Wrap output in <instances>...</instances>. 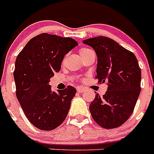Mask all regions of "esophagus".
<instances>
[{
  "instance_id": "1",
  "label": "esophagus",
  "mask_w": 154,
  "mask_h": 154,
  "mask_svg": "<svg viewBox=\"0 0 154 154\" xmlns=\"http://www.w3.org/2000/svg\"><path fill=\"white\" fill-rule=\"evenodd\" d=\"M76 89H77V91H78L79 92H80V93L83 92V90H84V89L82 88V87H78V88H77Z\"/></svg>"
}]
</instances>
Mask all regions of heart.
<instances>
[{
	"instance_id": "obj_1",
	"label": "heart",
	"mask_w": 154,
	"mask_h": 154,
	"mask_svg": "<svg viewBox=\"0 0 154 154\" xmlns=\"http://www.w3.org/2000/svg\"><path fill=\"white\" fill-rule=\"evenodd\" d=\"M91 50L89 49V48H81V49L79 50V53H80V55L82 56V57L85 56V55H86L87 53L89 52Z\"/></svg>"
}]
</instances>
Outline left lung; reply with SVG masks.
Segmentation results:
<instances>
[{"label":"left lung","instance_id":"8db88e82","mask_svg":"<svg viewBox=\"0 0 154 154\" xmlns=\"http://www.w3.org/2000/svg\"><path fill=\"white\" fill-rule=\"evenodd\" d=\"M82 42L92 47L97 55L98 82L108 83L106 94L102 97L96 94L91 103V115L105 129L119 127L133 113L140 92L138 61L132 51L107 37H96Z\"/></svg>","mask_w":154,"mask_h":154}]
</instances>
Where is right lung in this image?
Listing matches in <instances>:
<instances>
[{
    "mask_svg": "<svg viewBox=\"0 0 154 154\" xmlns=\"http://www.w3.org/2000/svg\"><path fill=\"white\" fill-rule=\"evenodd\" d=\"M77 45L72 38L42 33L31 38L17 56L16 96L27 119L39 130H55L67 116L76 89L68 85L52 92L48 82L60 71L65 55Z\"/></svg>",
    "mask_w": 154,
    "mask_h": 154,
    "instance_id": "right-lung-1",
    "label": "right lung"
}]
</instances>
